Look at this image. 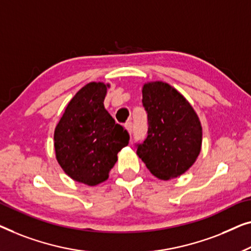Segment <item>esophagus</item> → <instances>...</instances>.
<instances>
[{
    "label": "esophagus",
    "instance_id": "esophagus-1",
    "mask_svg": "<svg viewBox=\"0 0 251 251\" xmlns=\"http://www.w3.org/2000/svg\"><path fill=\"white\" fill-rule=\"evenodd\" d=\"M125 127H126V129L128 130V133H129V134L132 133V128H133V124H132V122H130V121H127V122H126V124H125Z\"/></svg>",
    "mask_w": 251,
    "mask_h": 251
}]
</instances>
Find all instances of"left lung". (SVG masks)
Returning <instances> with one entry per match:
<instances>
[{
  "label": "left lung",
  "instance_id": "obj_1",
  "mask_svg": "<svg viewBox=\"0 0 251 251\" xmlns=\"http://www.w3.org/2000/svg\"><path fill=\"white\" fill-rule=\"evenodd\" d=\"M142 103L148 114V135L136 144L137 156L156 177H177L200 153L199 118L185 98L164 82L144 84Z\"/></svg>",
  "mask_w": 251,
  "mask_h": 251
}]
</instances>
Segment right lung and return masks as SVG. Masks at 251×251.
Segmentation results:
<instances>
[{"label":"right lung","instance_id":"1","mask_svg":"<svg viewBox=\"0 0 251 251\" xmlns=\"http://www.w3.org/2000/svg\"><path fill=\"white\" fill-rule=\"evenodd\" d=\"M107 86L89 83L67 105L54 130L56 160L68 176L87 185L108 178L129 134L104 109Z\"/></svg>","mask_w":251,"mask_h":251}]
</instances>
